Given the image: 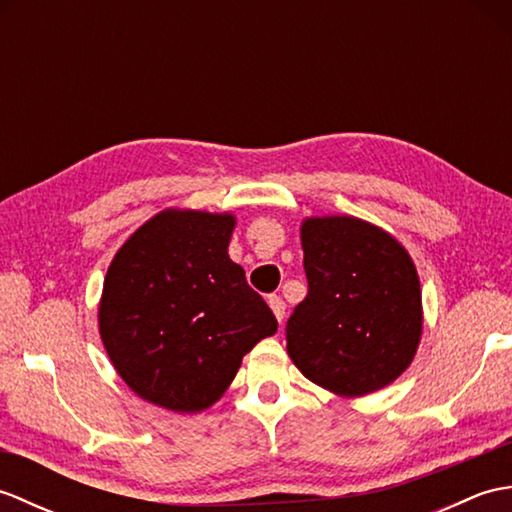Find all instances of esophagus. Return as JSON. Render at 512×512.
<instances>
[{
	"instance_id": "obj_1",
	"label": "esophagus",
	"mask_w": 512,
	"mask_h": 512,
	"mask_svg": "<svg viewBox=\"0 0 512 512\" xmlns=\"http://www.w3.org/2000/svg\"><path fill=\"white\" fill-rule=\"evenodd\" d=\"M268 306H270V310H273L275 319H277L279 323L286 319V303H284V299H281V297H270V299H268Z\"/></svg>"
}]
</instances>
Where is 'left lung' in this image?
<instances>
[{
  "instance_id": "obj_1",
  "label": "left lung",
  "mask_w": 512,
  "mask_h": 512,
  "mask_svg": "<svg viewBox=\"0 0 512 512\" xmlns=\"http://www.w3.org/2000/svg\"><path fill=\"white\" fill-rule=\"evenodd\" d=\"M301 248L308 297L286 325L292 363L341 398L394 383L422 336V290L407 248L352 215L306 217Z\"/></svg>"
}]
</instances>
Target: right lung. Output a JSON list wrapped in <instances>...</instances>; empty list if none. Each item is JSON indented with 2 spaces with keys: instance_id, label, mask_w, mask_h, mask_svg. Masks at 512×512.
<instances>
[{
  "instance_id": "add662e5",
  "label": "right lung",
  "mask_w": 512,
  "mask_h": 512,
  "mask_svg": "<svg viewBox=\"0 0 512 512\" xmlns=\"http://www.w3.org/2000/svg\"><path fill=\"white\" fill-rule=\"evenodd\" d=\"M235 222L233 213L165 209L107 268L101 341L125 385L151 405L209 409L242 358L277 332L275 314L228 257Z\"/></svg>"
}]
</instances>
